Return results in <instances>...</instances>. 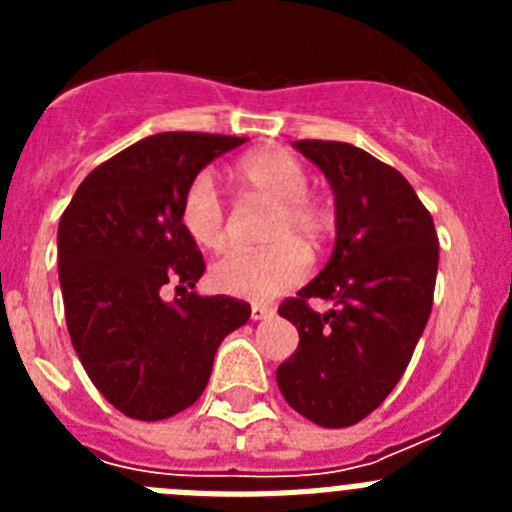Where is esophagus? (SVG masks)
<instances>
[{"label": "esophagus", "instance_id": "esophagus-1", "mask_svg": "<svg viewBox=\"0 0 512 512\" xmlns=\"http://www.w3.org/2000/svg\"><path fill=\"white\" fill-rule=\"evenodd\" d=\"M271 315H274V310H271L269 305H259V302L251 305V320H266L271 318Z\"/></svg>", "mask_w": 512, "mask_h": 512}]
</instances>
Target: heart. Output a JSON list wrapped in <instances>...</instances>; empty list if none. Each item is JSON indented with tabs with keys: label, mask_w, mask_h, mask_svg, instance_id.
I'll return each mask as SVG.
<instances>
[{
	"label": "heart",
	"mask_w": 512,
	"mask_h": 512,
	"mask_svg": "<svg viewBox=\"0 0 512 512\" xmlns=\"http://www.w3.org/2000/svg\"><path fill=\"white\" fill-rule=\"evenodd\" d=\"M235 182L251 197L274 202L266 248H230L210 266V284L230 297L266 302L297 287L310 274L305 246L323 241L330 215L315 194L307 192L310 176L302 161L284 148L248 153L233 169ZM184 233L200 248H220L228 238L223 194L210 174L187 184L179 210Z\"/></svg>",
	"instance_id": "obj_1"
}]
</instances>
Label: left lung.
Wrapping results in <instances>:
<instances>
[{
	"label": "left lung",
	"instance_id": "left-lung-1",
	"mask_svg": "<svg viewBox=\"0 0 512 512\" xmlns=\"http://www.w3.org/2000/svg\"><path fill=\"white\" fill-rule=\"evenodd\" d=\"M336 194V248L307 287L279 305L300 346L277 369L284 400L323 428L377 410L408 369L433 307L438 235L410 182L372 153L295 140ZM315 296L337 305L318 313Z\"/></svg>",
	"mask_w": 512,
	"mask_h": 512
}]
</instances>
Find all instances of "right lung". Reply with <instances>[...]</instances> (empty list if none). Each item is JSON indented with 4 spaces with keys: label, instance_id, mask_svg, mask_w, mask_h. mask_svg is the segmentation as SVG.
Returning a JSON list of instances; mask_svg holds the SVG:
<instances>
[{
    "label": "right lung",
    "instance_id": "obj_1",
    "mask_svg": "<svg viewBox=\"0 0 512 512\" xmlns=\"http://www.w3.org/2000/svg\"><path fill=\"white\" fill-rule=\"evenodd\" d=\"M246 138L158 133L99 164L58 223V279L76 356L104 400L164 420L205 392L215 351L251 318L228 295L187 292L205 274L179 210L187 184ZM185 292L171 306L160 287Z\"/></svg>",
    "mask_w": 512,
    "mask_h": 512
}]
</instances>
